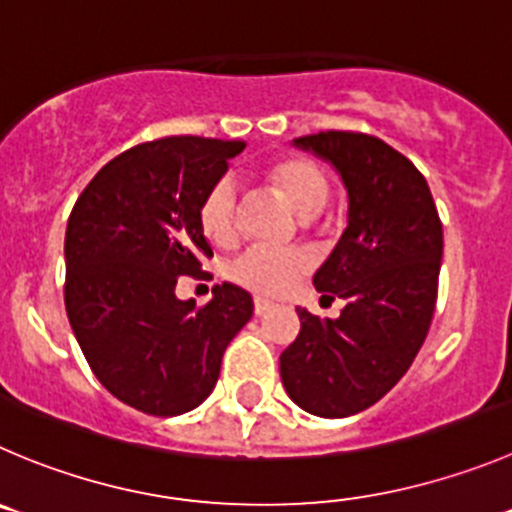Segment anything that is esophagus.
Here are the masks:
<instances>
[{"instance_id":"esophagus-1","label":"esophagus","mask_w":512,"mask_h":512,"mask_svg":"<svg viewBox=\"0 0 512 512\" xmlns=\"http://www.w3.org/2000/svg\"><path fill=\"white\" fill-rule=\"evenodd\" d=\"M269 309H271V301L261 299V296H256V299H253V311H256V316L266 314Z\"/></svg>"}]
</instances>
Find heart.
<instances>
[{"label":"heart","mask_w":512,"mask_h":512,"mask_svg":"<svg viewBox=\"0 0 512 512\" xmlns=\"http://www.w3.org/2000/svg\"><path fill=\"white\" fill-rule=\"evenodd\" d=\"M269 180L289 198L296 213L316 216L329 203L332 186L324 170L304 155H281L266 168ZM198 223L208 241L231 246L238 236V191L231 178H218L198 206ZM311 269L304 248L248 246L228 266V276L243 289L261 296H279Z\"/></svg>","instance_id":"1"}]
</instances>
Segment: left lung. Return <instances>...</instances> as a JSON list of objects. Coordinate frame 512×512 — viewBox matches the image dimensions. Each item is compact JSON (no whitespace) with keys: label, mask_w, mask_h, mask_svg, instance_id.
Here are the masks:
<instances>
[{"label":"left lung","mask_w":512,"mask_h":512,"mask_svg":"<svg viewBox=\"0 0 512 512\" xmlns=\"http://www.w3.org/2000/svg\"><path fill=\"white\" fill-rule=\"evenodd\" d=\"M342 175L349 226L314 274L339 319L299 311V337L281 352L286 392L316 417H349L384 397L415 362L435 314L442 221L425 175L384 140L326 130L294 140Z\"/></svg>","instance_id":"obj_1"}]
</instances>
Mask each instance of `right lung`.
I'll use <instances>...</instances> for the list:
<instances>
[{"mask_svg":"<svg viewBox=\"0 0 512 512\" xmlns=\"http://www.w3.org/2000/svg\"><path fill=\"white\" fill-rule=\"evenodd\" d=\"M243 148L198 135L133 145L97 170L67 221L72 332L102 387L145 415L201 405L253 314L251 294L233 284L206 306L175 296L178 276H201L213 256L198 206Z\"/></svg>","mask_w":512,"mask_h":512,"instance_id":"1","label":"right lung"}]
</instances>
